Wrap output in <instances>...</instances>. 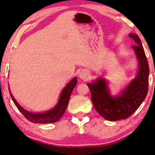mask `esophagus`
<instances>
[{
	"mask_svg": "<svg viewBox=\"0 0 155 155\" xmlns=\"http://www.w3.org/2000/svg\"><path fill=\"white\" fill-rule=\"evenodd\" d=\"M88 76H89V73H88V71H87L86 70L81 71H80L79 74V78H80V79H87V78L88 77Z\"/></svg>",
	"mask_w": 155,
	"mask_h": 155,
	"instance_id": "esophagus-1",
	"label": "esophagus"
}]
</instances>
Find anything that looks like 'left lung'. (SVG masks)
Segmentation results:
<instances>
[{
  "instance_id": "left-lung-1",
  "label": "left lung",
  "mask_w": 155,
  "mask_h": 155,
  "mask_svg": "<svg viewBox=\"0 0 155 155\" xmlns=\"http://www.w3.org/2000/svg\"><path fill=\"white\" fill-rule=\"evenodd\" d=\"M129 36L136 44L132 47L138 64L136 77L117 95H111L105 78L99 77L92 83L87 84L91 92L92 102L95 110L109 121L125 120L129 117L143 103L148 92L149 68L143 46L138 35L130 33Z\"/></svg>"
}]
</instances>
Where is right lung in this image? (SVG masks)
Here are the masks:
<instances>
[{
  "label": "right lung",
  "mask_w": 155,
  "mask_h": 155,
  "mask_svg": "<svg viewBox=\"0 0 155 155\" xmlns=\"http://www.w3.org/2000/svg\"><path fill=\"white\" fill-rule=\"evenodd\" d=\"M77 84V78L74 77L69 81L68 83L65 85V87L62 90L61 94H60L59 100L57 104L55 105L54 107H53L49 111L45 112H41V113H33L30 112L22 108L19 105L17 101L15 100L13 95L11 92L10 88L8 87L11 97L12 101L15 103V106H17L19 111L24 115L25 117L30 122H33V123H40V124H47L51 123V122H56L60 120L63 114L65 113V109H66L68 105L69 98H70L71 92L76 87Z\"/></svg>",
  "instance_id": "right-lung-1"
}]
</instances>
